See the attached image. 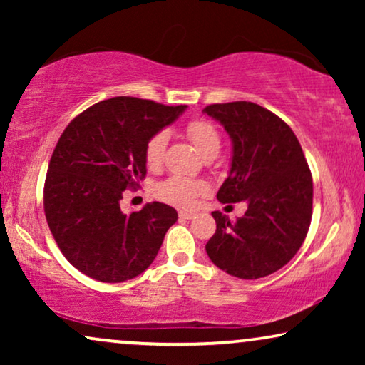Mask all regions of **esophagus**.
Segmentation results:
<instances>
[{"mask_svg":"<svg viewBox=\"0 0 365 365\" xmlns=\"http://www.w3.org/2000/svg\"><path fill=\"white\" fill-rule=\"evenodd\" d=\"M196 214H194L192 211H179V217L181 219H192Z\"/></svg>","mask_w":365,"mask_h":365,"instance_id":"34e87169","label":"esophagus"}]
</instances>
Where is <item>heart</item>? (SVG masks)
Masks as SVG:
<instances>
[{
    "label": "heart",
    "instance_id": "b5f03b06",
    "mask_svg": "<svg viewBox=\"0 0 365 365\" xmlns=\"http://www.w3.org/2000/svg\"><path fill=\"white\" fill-rule=\"evenodd\" d=\"M189 141H191L204 158H214L221 149V134L217 128L207 119H191L184 128ZM168 136L156 133L149 138L144 148V161L149 169H159L164 161ZM207 192V186L202 181L182 176H171L156 186V196L161 201L178 207H191L197 197Z\"/></svg>",
    "mask_w": 365,
    "mask_h": 365
}]
</instances>
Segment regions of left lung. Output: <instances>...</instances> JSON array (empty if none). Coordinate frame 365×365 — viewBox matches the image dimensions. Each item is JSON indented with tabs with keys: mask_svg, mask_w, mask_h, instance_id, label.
I'll return each mask as SVG.
<instances>
[{
	"mask_svg": "<svg viewBox=\"0 0 365 365\" xmlns=\"http://www.w3.org/2000/svg\"><path fill=\"white\" fill-rule=\"evenodd\" d=\"M204 113L232 141L231 169L217 199L247 202L236 221L212 212L216 232L206 252L229 276L266 277L296 256L311 226L312 176L302 148L281 118L256 103L209 104Z\"/></svg>",
	"mask_w": 365,
	"mask_h": 365,
	"instance_id": "left-lung-1",
	"label": "left lung"
}]
</instances>
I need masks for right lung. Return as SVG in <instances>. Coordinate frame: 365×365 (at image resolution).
<instances>
[{"mask_svg":"<svg viewBox=\"0 0 365 365\" xmlns=\"http://www.w3.org/2000/svg\"><path fill=\"white\" fill-rule=\"evenodd\" d=\"M187 106L118 96L73 119L54 148L44 182V214L63 256L101 282L139 276L158 256L176 209L163 202L121 211L123 192L146 176L149 138Z\"/></svg>","mask_w":365,"mask_h":365,"instance_id":"1","label":"right lung"}]
</instances>
